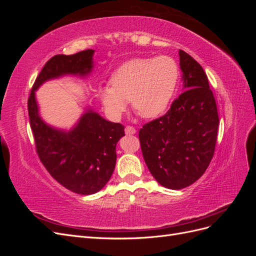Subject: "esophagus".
I'll return each instance as SVG.
<instances>
[{"instance_id":"1","label":"esophagus","mask_w":256,"mask_h":256,"mask_svg":"<svg viewBox=\"0 0 256 256\" xmlns=\"http://www.w3.org/2000/svg\"><path fill=\"white\" fill-rule=\"evenodd\" d=\"M136 132V130L132 126H127V127L125 128V134H126L127 136L134 134Z\"/></svg>"}]
</instances>
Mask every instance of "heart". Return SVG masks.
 Masks as SVG:
<instances>
[{
  "label": "heart",
  "mask_w": 256,
  "mask_h": 256,
  "mask_svg": "<svg viewBox=\"0 0 256 256\" xmlns=\"http://www.w3.org/2000/svg\"><path fill=\"white\" fill-rule=\"evenodd\" d=\"M180 68L170 56L138 58L124 63L113 72L111 85L99 90V99L111 118H120L128 100L145 118L164 113L174 96Z\"/></svg>",
  "instance_id": "obj_1"
}]
</instances>
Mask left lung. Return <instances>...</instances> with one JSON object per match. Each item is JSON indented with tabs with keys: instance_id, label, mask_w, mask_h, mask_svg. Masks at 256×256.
Segmentation results:
<instances>
[{
	"instance_id": "1",
	"label": "left lung",
	"mask_w": 256,
	"mask_h": 256,
	"mask_svg": "<svg viewBox=\"0 0 256 256\" xmlns=\"http://www.w3.org/2000/svg\"><path fill=\"white\" fill-rule=\"evenodd\" d=\"M182 92L164 116L140 129L145 164L161 186L188 187L204 174L212 159L219 116L208 79L198 62L182 50Z\"/></svg>"
}]
</instances>
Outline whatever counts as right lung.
Instances as JSON below:
<instances>
[{"label": "right lung", "mask_w": 256, "mask_h": 256, "mask_svg": "<svg viewBox=\"0 0 256 256\" xmlns=\"http://www.w3.org/2000/svg\"><path fill=\"white\" fill-rule=\"evenodd\" d=\"M94 50L50 58L33 85L28 102L36 152L51 176L65 188L83 196L94 194L110 180L116 164V144L125 136L122 125L104 120L85 108L70 129L46 122L40 114L35 92L50 80L65 76H88L94 68Z\"/></svg>", "instance_id": "add662e5"}]
</instances>
